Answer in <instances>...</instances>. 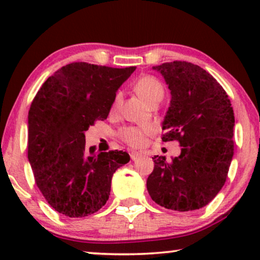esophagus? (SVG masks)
<instances>
[{
  "label": "esophagus",
  "mask_w": 260,
  "mask_h": 260,
  "mask_svg": "<svg viewBox=\"0 0 260 260\" xmlns=\"http://www.w3.org/2000/svg\"><path fill=\"white\" fill-rule=\"evenodd\" d=\"M142 156V154L141 152H138V151H131L130 152V157H131V159H133V161H136L137 158H140Z\"/></svg>",
  "instance_id": "obj_1"
}]
</instances>
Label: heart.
<instances>
[{
	"label": "heart",
	"instance_id": "obj_1",
	"mask_svg": "<svg viewBox=\"0 0 260 260\" xmlns=\"http://www.w3.org/2000/svg\"><path fill=\"white\" fill-rule=\"evenodd\" d=\"M135 90L138 93V95L147 102L149 105L155 101H161L163 98V93H165V88L163 85L158 79L151 76H144L137 80L136 85H135ZM122 101V93L118 92L115 95L113 99V109L118 108L119 103ZM151 127H136V126H129L122 130V138L126 142L127 144L133 145V147H141L145 143V138L147 135L151 134Z\"/></svg>",
	"mask_w": 260,
	"mask_h": 260
}]
</instances>
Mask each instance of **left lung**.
<instances>
[{
    "mask_svg": "<svg viewBox=\"0 0 260 260\" xmlns=\"http://www.w3.org/2000/svg\"><path fill=\"white\" fill-rule=\"evenodd\" d=\"M152 70L162 74L172 94L162 141H179L182 149L170 162L152 157L147 189L165 208L200 209L225 184L234 149L233 109L221 85L200 66L173 61Z\"/></svg>",
    "mask_w": 260,
    "mask_h": 260,
    "instance_id": "left-lung-1",
    "label": "left lung"
}]
</instances>
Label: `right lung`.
<instances>
[{
    "instance_id": "obj_1",
    "label": "right lung",
    "mask_w": 260,
    "mask_h": 260,
    "mask_svg": "<svg viewBox=\"0 0 260 260\" xmlns=\"http://www.w3.org/2000/svg\"><path fill=\"white\" fill-rule=\"evenodd\" d=\"M136 67L87 62L61 67L42 84L28 112V161L51 207L70 218L98 212L109 200L113 173L127 152L90 154L85 131L108 118L116 92Z\"/></svg>"
}]
</instances>
